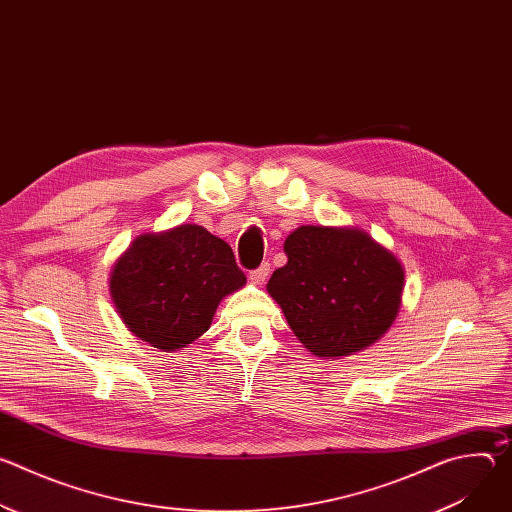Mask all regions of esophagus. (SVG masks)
Instances as JSON below:
<instances>
[{
	"mask_svg": "<svg viewBox=\"0 0 512 512\" xmlns=\"http://www.w3.org/2000/svg\"><path fill=\"white\" fill-rule=\"evenodd\" d=\"M267 277H269V263H263L261 267L249 271V279H251V283H255V285H263Z\"/></svg>",
	"mask_w": 512,
	"mask_h": 512,
	"instance_id": "esophagus-1",
	"label": "esophagus"
}]
</instances>
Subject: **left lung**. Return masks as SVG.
Returning <instances> with one entry per match:
<instances>
[{"label":"left lung","mask_w":512,"mask_h":512,"mask_svg":"<svg viewBox=\"0 0 512 512\" xmlns=\"http://www.w3.org/2000/svg\"><path fill=\"white\" fill-rule=\"evenodd\" d=\"M287 263L267 291L314 356H348L375 344L395 322L405 271L369 233L348 227L296 229Z\"/></svg>","instance_id":"8db88e82"}]
</instances>
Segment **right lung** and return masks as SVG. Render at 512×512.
<instances>
[{
  "label": "right lung",
  "instance_id": "obj_1",
  "mask_svg": "<svg viewBox=\"0 0 512 512\" xmlns=\"http://www.w3.org/2000/svg\"><path fill=\"white\" fill-rule=\"evenodd\" d=\"M247 283L233 249L204 227L139 235L117 259L109 289L123 324L164 352L200 338L221 300Z\"/></svg>",
  "mask_w": 512,
  "mask_h": 512
}]
</instances>
